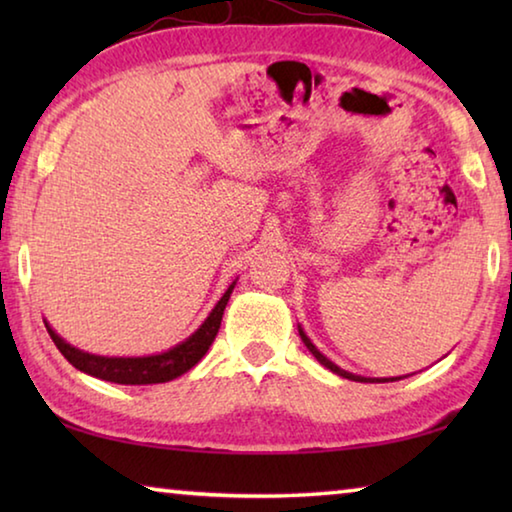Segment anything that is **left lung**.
Returning a JSON list of instances; mask_svg holds the SVG:
<instances>
[{"instance_id": "1", "label": "left lung", "mask_w": 512, "mask_h": 512, "mask_svg": "<svg viewBox=\"0 0 512 512\" xmlns=\"http://www.w3.org/2000/svg\"><path fill=\"white\" fill-rule=\"evenodd\" d=\"M298 332H300V339H302V343L307 345V350L314 354V357L323 363V366L327 368V370H332V372H336V375L339 377H343V379H352V381H363V384H384V381H397V379H402V377H384V379H379V377H361V375H352V372H348V370H343V368H339L336 366L334 361H329L323 352H320L314 343H311V339L309 336L305 334V329H302L300 325H298Z\"/></svg>"}]
</instances>
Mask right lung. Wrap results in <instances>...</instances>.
I'll return each mask as SVG.
<instances>
[{"label":"right lung","instance_id":"obj_1","mask_svg":"<svg viewBox=\"0 0 512 512\" xmlns=\"http://www.w3.org/2000/svg\"><path fill=\"white\" fill-rule=\"evenodd\" d=\"M235 284L237 280L225 289L221 300L216 302L214 309L210 311V316L203 320V325L198 327L189 339L173 345L167 352L149 354V357H101V354L83 352L79 348H74V345H69L63 336H58L47 320L45 327L60 354H63L76 370L85 372V375L124 386L164 384V381H171L185 375L187 370H192L196 363L205 357V352L210 350L212 341L216 339V334H219L223 309L228 305Z\"/></svg>","mask_w":512,"mask_h":512}]
</instances>
